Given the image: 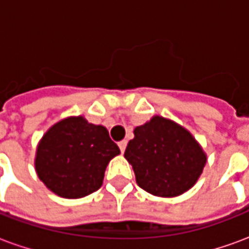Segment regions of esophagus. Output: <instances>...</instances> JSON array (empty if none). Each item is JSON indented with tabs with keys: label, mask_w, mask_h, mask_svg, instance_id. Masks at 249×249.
Returning <instances> with one entry per match:
<instances>
[{
	"label": "esophagus",
	"mask_w": 249,
	"mask_h": 249,
	"mask_svg": "<svg viewBox=\"0 0 249 249\" xmlns=\"http://www.w3.org/2000/svg\"><path fill=\"white\" fill-rule=\"evenodd\" d=\"M119 148H120V151H121V152H123V153H124V152H125V148H126V140L120 141V142H119Z\"/></svg>",
	"instance_id": "1"
}]
</instances>
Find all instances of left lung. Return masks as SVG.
<instances>
[{"instance_id":"8db88e82","label":"left lung","mask_w":249,"mask_h":249,"mask_svg":"<svg viewBox=\"0 0 249 249\" xmlns=\"http://www.w3.org/2000/svg\"><path fill=\"white\" fill-rule=\"evenodd\" d=\"M124 156L139 187L160 197H175L196 184L207 155L185 128L160 116L136 126Z\"/></svg>"}]
</instances>
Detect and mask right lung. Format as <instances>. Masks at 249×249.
Returning <instances> with one entry per match:
<instances>
[{
    "label": "right lung",
    "instance_id": "add662e5",
    "mask_svg": "<svg viewBox=\"0 0 249 249\" xmlns=\"http://www.w3.org/2000/svg\"><path fill=\"white\" fill-rule=\"evenodd\" d=\"M120 155L103 125L82 116L68 117L42 136L36 152V172L48 189L65 198L85 197L103 185L108 162Z\"/></svg>",
    "mask_w": 249,
    "mask_h": 249
}]
</instances>
